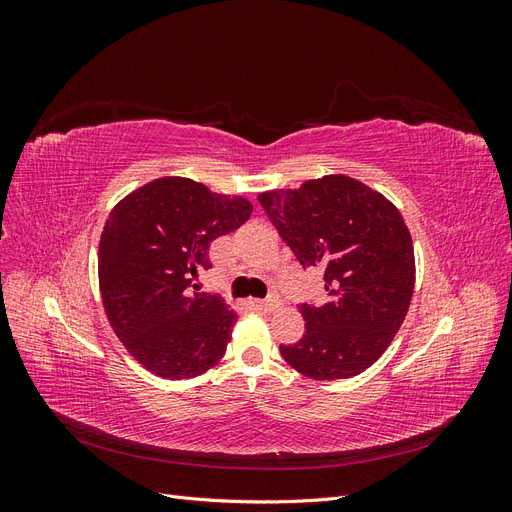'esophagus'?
<instances>
[{
	"label": "esophagus",
	"instance_id": "esophagus-1",
	"mask_svg": "<svg viewBox=\"0 0 512 512\" xmlns=\"http://www.w3.org/2000/svg\"><path fill=\"white\" fill-rule=\"evenodd\" d=\"M254 305H256L258 309H265V312H275V309L282 305V301H280V294H277V292H271L267 299L254 301Z\"/></svg>",
	"mask_w": 512,
	"mask_h": 512
}]
</instances>
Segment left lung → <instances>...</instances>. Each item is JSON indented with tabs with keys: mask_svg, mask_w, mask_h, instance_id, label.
I'll list each match as a JSON object with an SVG mask.
<instances>
[{
	"mask_svg": "<svg viewBox=\"0 0 512 512\" xmlns=\"http://www.w3.org/2000/svg\"><path fill=\"white\" fill-rule=\"evenodd\" d=\"M258 200L301 265L324 273L329 297L301 305L305 333L280 346L286 363L314 380L359 376L389 348L412 301L414 245L399 209L348 175Z\"/></svg>",
	"mask_w": 512,
	"mask_h": 512,
	"instance_id": "obj_1",
	"label": "left lung"
}]
</instances>
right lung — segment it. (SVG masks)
<instances>
[{"label":"right lung","mask_w":512,"mask_h":512,"mask_svg":"<svg viewBox=\"0 0 512 512\" xmlns=\"http://www.w3.org/2000/svg\"><path fill=\"white\" fill-rule=\"evenodd\" d=\"M243 196L215 194L188 177H160L119 200L98 247L108 322L151 374L185 380L218 363L237 314L218 294L194 292L209 245L250 220Z\"/></svg>","instance_id":"right-lung-1"}]
</instances>
